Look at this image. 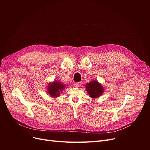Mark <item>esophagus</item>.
I'll return each instance as SVG.
<instances>
[{
	"label": "esophagus",
	"mask_w": 150,
	"mask_h": 150,
	"mask_svg": "<svg viewBox=\"0 0 150 150\" xmlns=\"http://www.w3.org/2000/svg\"><path fill=\"white\" fill-rule=\"evenodd\" d=\"M74 84H75V87H79V86H81V83H80V82H77V83H75Z\"/></svg>",
	"instance_id": "34e87169"
}]
</instances>
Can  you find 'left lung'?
I'll use <instances>...</instances> for the list:
<instances>
[{"label":"left lung","instance_id":"1","mask_svg":"<svg viewBox=\"0 0 150 150\" xmlns=\"http://www.w3.org/2000/svg\"><path fill=\"white\" fill-rule=\"evenodd\" d=\"M86 88L92 98H97L103 92V86L97 81H92L86 84Z\"/></svg>","mask_w":150,"mask_h":150}]
</instances>
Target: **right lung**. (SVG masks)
Listing matches in <instances>:
<instances>
[{"instance_id":"obj_1","label":"right lung","mask_w":150,"mask_h":150,"mask_svg":"<svg viewBox=\"0 0 150 150\" xmlns=\"http://www.w3.org/2000/svg\"><path fill=\"white\" fill-rule=\"evenodd\" d=\"M66 88V86L59 81H54L48 86V92L53 97H57L59 96L60 92Z\"/></svg>"}]
</instances>
